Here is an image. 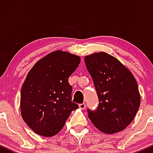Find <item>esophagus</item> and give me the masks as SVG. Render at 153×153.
Wrapping results in <instances>:
<instances>
[{"mask_svg": "<svg viewBox=\"0 0 153 153\" xmlns=\"http://www.w3.org/2000/svg\"><path fill=\"white\" fill-rule=\"evenodd\" d=\"M79 108H81V109H85V103H80V104H79Z\"/></svg>", "mask_w": 153, "mask_h": 153, "instance_id": "1", "label": "esophagus"}]
</instances>
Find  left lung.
I'll return each instance as SVG.
<instances>
[{"mask_svg": "<svg viewBox=\"0 0 153 153\" xmlns=\"http://www.w3.org/2000/svg\"><path fill=\"white\" fill-rule=\"evenodd\" d=\"M84 59L99 101L96 110L88 108V118L103 133L122 131L132 122L140 105L134 77L120 61L106 52L87 55Z\"/></svg>", "mask_w": 153, "mask_h": 153, "instance_id": "1", "label": "left lung"}]
</instances>
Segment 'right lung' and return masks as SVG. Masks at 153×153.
I'll list each match as a JSON object with an SVG mask.
<instances>
[{
	"mask_svg": "<svg viewBox=\"0 0 153 153\" xmlns=\"http://www.w3.org/2000/svg\"><path fill=\"white\" fill-rule=\"evenodd\" d=\"M80 62L79 56L57 50L36 62L27 74L21 91V113L36 134L56 135L78 108L72 101L68 78Z\"/></svg>",
	"mask_w": 153,
	"mask_h": 153,
	"instance_id": "1",
	"label": "right lung"
}]
</instances>
